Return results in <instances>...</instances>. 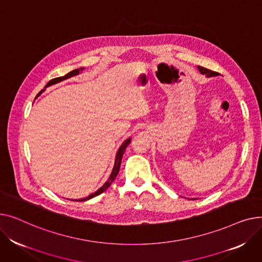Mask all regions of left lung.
Masks as SVG:
<instances>
[{
  "instance_id": "1",
  "label": "left lung",
  "mask_w": 262,
  "mask_h": 262,
  "mask_svg": "<svg viewBox=\"0 0 262 262\" xmlns=\"http://www.w3.org/2000/svg\"><path fill=\"white\" fill-rule=\"evenodd\" d=\"M199 70H200V72H201L202 74H206V76H208V77L216 76V75L219 74L217 72L211 71V70H209V69H206V68H204V67H200V66H199Z\"/></svg>"
}]
</instances>
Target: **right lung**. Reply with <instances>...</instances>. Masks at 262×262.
Here are the masks:
<instances>
[{
  "instance_id": "add662e5",
  "label": "right lung",
  "mask_w": 262,
  "mask_h": 262,
  "mask_svg": "<svg viewBox=\"0 0 262 262\" xmlns=\"http://www.w3.org/2000/svg\"><path fill=\"white\" fill-rule=\"evenodd\" d=\"M84 70V68H79V69H75V70H73V71H71V72H69L68 74H66L64 76H60V77H56V78H53V79H51L48 84H47V86L46 87H49V86H51V85H54V84H56V82H59V81H61V80H63V79H67V78H69V77H71V76H74V75H77L80 71H82ZM42 91H45V89L43 90H41L39 93H38V95L40 94V93H42ZM130 143V139H127L125 142H124L121 146H120V148H119V150H118V153H117V155H116V161H115V167H114V169H113V172H112V174H110V176H109V178H108V181L98 190L96 192H94V193H92V194H90L89 196H87V198H85V199H81V200H78V202H84V201H88V200H90V199H92V198H94V196H96V195H99V194H101V193H103V192L113 184V182L116 180V177H117V175H118V173H119V170H120V166H121V160H122V157H123V154L125 153V149H126V147H127V145Z\"/></svg>"
}]
</instances>
